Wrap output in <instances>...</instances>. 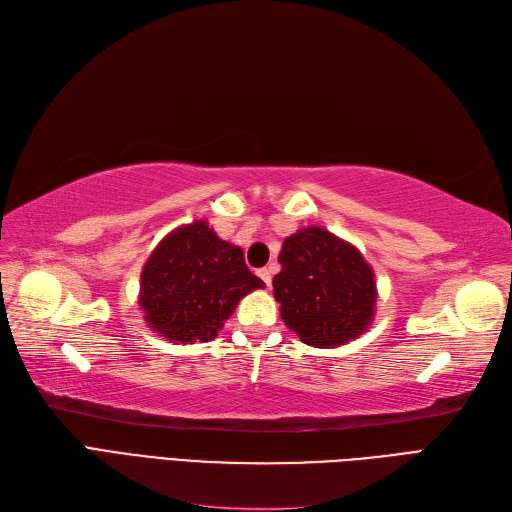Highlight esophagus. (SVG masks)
<instances>
[{
	"mask_svg": "<svg viewBox=\"0 0 512 512\" xmlns=\"http://www.w3.org/2000/svg\"><path fill=\"white\" fill-rule=\"evenodd\" d=\"M258 277L262 282L267 284V288H271V282H273V269L271 267H262V269H258Z\"/></svg>",
	"mask_w": 512,
	"mask_h": 512,
	"instance_id": "obj_1",
	"label": "esophagus"
}]
</instances>
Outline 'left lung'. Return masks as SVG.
<instances>
[{"label":"left lung","instance_id":"8db88e82","mask_svg":"<svg viewBox=\"0 0 512 512\" xmlns=\"http://www.w3.org/2000/svg\"><path fill=\"white\" fill-rule=\"evenodd\" d=\"M273 294L286 327L316 348L344 346L369 329L376 309L374 271L348 241L320 226L286 237Z\"/></svg>","mask_w":512,"mask_h":512}]
</instances>
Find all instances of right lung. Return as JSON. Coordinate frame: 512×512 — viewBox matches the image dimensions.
Instances as JSON below:
<instances>
[{
    "instance_id": "obj_1",
    "label": "right lung",
    "mask_w": 512,
    "mask_h": 512,
    "mask_svg": "<svg viewBox=\"0 0 512 512\" xmlns=\"http://www.w3.org/2000/svg\"><path fill=\"white\" fill-rule=\"evenodd\" d=\"M265 282L245 267L239 245L196 220L166 235L141 273V303L151 331L168 342H209L247 292Z\"/></svg>"
}]
</instances>
